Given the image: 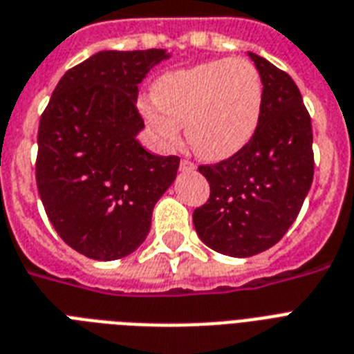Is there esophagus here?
Segmentation results:
<instances>
[{"instance_id": "esophagus-1", "label": "esophagus", "mask_w": 354, "mask_h": 354, "mask_svg": "<svg viewBox=\"0 0 354 354\" xmlns=\"http://www.w3.org/2000/svg\"><path fill=\"white\" fill-rule=\"evenodd\" d=\"M194 169H196V165H194L193 161H189V160L180 161V171L182 172H193Z\"/></svg>"}]
</instances>
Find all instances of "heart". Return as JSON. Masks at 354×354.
Returning <instances> with one entry per match:
<instances>
[{
  "instance_id": "heart-1",
  "label": "heart",
  "mask_w": 354,
  "mask_h": 354,
  "mask_svg": "<svg viewBox=\"0 0 354 354\" xmlns=\"http://www.w3.org/2000/svg\"><path fill=\"white\" fill-rule=\"evenodd\" d=\"M152 95L156 104L143 102L141 110L167 147L180 143L185 124L194 152L221 161L244 149L257 132L264 86L246 58H216L161 75Z\"/></svg>"
}]
</instances>
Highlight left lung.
<instances>
[{
	"mask_svg": "<svg viewBox=\"0 0 354 354\" xmlns=\"http://www.w3.org/2000/svg\"><path fill=\"white\" fill-rule=\"evenodd\" d=\"M248 55L264 86L257 132L232 158L198 167L211 194L193 213L202 242L230 257H252L277 244L314 176L313 124L296 82L266 58Z\"/></svg>",
	"mask_w": 354,
	"mask_h": 354,
	"instance_id": "obj_1",
	"label": "left lung"
}]
</instances>
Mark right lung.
<instances>
[{"mask_svg":"<svg viewBox=\"0 0 354 354\" xmlns=\"http://www.w3.org/2000/svg\"><path fill=\"white\" fill-rule=\"evenodd\" d=\"M169 57L165 49L95 53L66 71L41 113L38 193L58 235L86 257L136 252L176 180L180 158L150 154L138 141L139 84Z\"/></svg>","mask_w":354,"mask_h":354,"instance_id":"1","label":"right lung"}]
</instances>
